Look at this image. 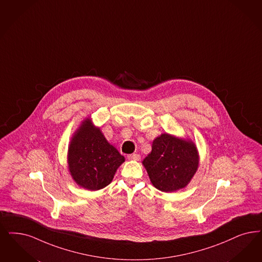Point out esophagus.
<instances>
[{
	"label": "esophagus",
	"mask_w": 262,
	"mask_h": 262,
	"mask_svg": "<svg viewBox=\"0 0 262 262\" xmlns=\"http://www.w3.org/2000/svg\"><path fill=\"white\" fill-rule=\"evenodd\" d=\"M128 159H130V160H134V161H139V160L141 159V156H140V155L133 154V155H128Z\"/></svg>",
	"instance_id": "esophagus-1"
}]
</instances>
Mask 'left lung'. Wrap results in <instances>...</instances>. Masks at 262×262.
Instances as JSON below:
<instances>
[{
    "mask_svg": "<svg viewBox=\"0 0 262 262\" xmlns=\"http://www.w3.org/2000/svg\"><path fill=\"white\" fill-rule=\"evenodd\" d=\"M151 147L143 165L155 188L174 192L190 183L199 166L198 149L190 139L163 133Z\"/></svg>",
    "mask_w": 262,
    "mask_h": 262,
    "instance_id": "1",
    "label": "left lung"
}]
</instances>
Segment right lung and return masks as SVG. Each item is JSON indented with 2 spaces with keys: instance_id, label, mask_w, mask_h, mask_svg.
Listing matches in <instances>:
<instances>
[{
  "instance_id": "right-lung-1",
  "label": "right lung",
  "mask_w": 262,
  "mask_h": 262,
  "mask_svg": "<svg viewBox=\"0 0 262 262\" xmlns=\"http://www.w3.org/2000/svg\"><path fill=\"white\" fill-rule=\"evenodd\" d=\"M124 156L111 145L91 118H84L69 144V172L78 186L91 191L112 183Z\"/></svg>"
}]
</instances>
